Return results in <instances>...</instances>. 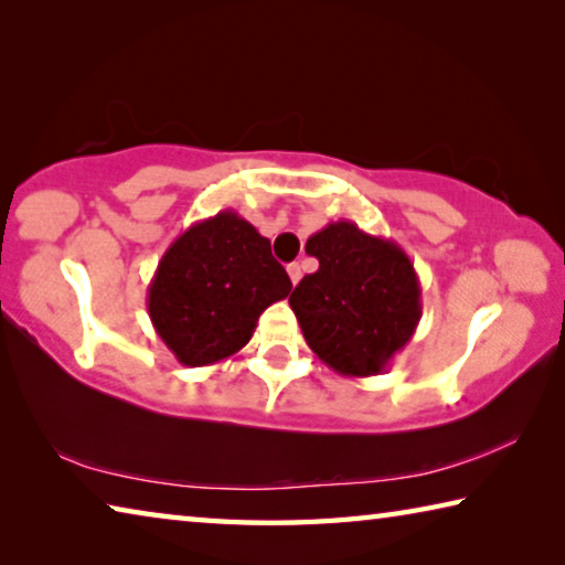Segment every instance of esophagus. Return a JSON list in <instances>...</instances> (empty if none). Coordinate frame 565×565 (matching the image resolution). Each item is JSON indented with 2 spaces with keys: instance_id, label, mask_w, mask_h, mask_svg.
<instances>
[{
  "instance_id": "1",
  "label": "esophagus",
  "mask_w": 565,
  "mask_h": 565,
  "mask_svg": "<svg viewBox=\"0 0 565 565\" xmlns=\"http://www.w3.org/2000/svg\"><path fill=\"white\" fill-rule=\"evenodd\" d=\"M286 271H289V279H291L294 286L301 281V266L299 264H289V266H286Z\"/></svg>"
}]
</instances>
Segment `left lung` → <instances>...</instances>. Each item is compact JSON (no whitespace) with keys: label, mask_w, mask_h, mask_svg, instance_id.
<instances>
[{"label":"left lung","mask_w":565,"mask_h":565,"mask_svg":"<svg viewBox=\"0 0 565 565\" xmlns=\"http://www.w3.org/2000/svg\"><path fill=\"white\" fill-rule=\"evenodd\" d=\"M319 269L289 296L309 349L341 376L366 379L388 369L420 321V284L396 242L353 222H331L309 236Z\"/></svg>","instance_id":"8db88e82"}]
</instances>
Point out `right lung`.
Masks as SVG:
<instances>
[{"instance_id":"1","label":"right lung","mask_w":565,"mask_h":565,"mask_svg":"<svg viewBox=\"0 0 565 565\" xmlns=\"http://www.w3.org/2000/svg\"><path fill=\"white\" fill-rule=\"evenodd\" d=\"M289 291L269 238L224 209L171 242L147 289V309L179 363L212 366L242 351L262 313Z\"/></svg>"}]
</instances>
